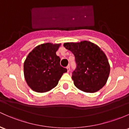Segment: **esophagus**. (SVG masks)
<instances>
[{
    "label": "esophagus",
    "mask_w": 129,
    "mask_h": 129,
    "mask_svg": "<svg viewBox=\"0 0 129 129\" xmlns=\"http://www.w3.org/2000/svg\"><path fill=\"white\" fill-rule=\"evenodd\" d=\"M66 69H67V72H68V73H69V72L70 71V65H68V66L67 67H66Z\"/></svg>",
    "instance_id": "34e87169"
}]
</instances>
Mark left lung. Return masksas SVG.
<instances>
[{
  "instance_id": "8db88e82",
  "label": "left lung",
  "mask_w": 129,
  "mask_h": 129,
  "mask_svg": "<svg viewBox=\"0 0 129 129\" xmlns=\"http://www.w3.org/2000/svg\"><path fill=\"white\" fill-rule=\"evenodd\" d=\"M63 46L75 56L77 68L72 73L74 85L87 93L96 92L103 88L110 73V65L103 51L87 41L66 42Z\"/></svg>"
}]
</instances>
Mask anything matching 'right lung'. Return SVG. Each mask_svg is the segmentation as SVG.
<instances>
[{"label":"right lung","instance_id":"obj_1","mask_svg":"<svg viewBox=\"0 0 129 129\" xmlns=\"http://www.w3.org/2000/svg\"><path fill=\"white\" fill-rule=\"evenodd\" d=\"M61 44L48 42L36 47L24 62V76L28 86L34 92L44 93L57 85L67 70L60 66L56 55Z\"/></svg>","mask_w":129,"mask_h":129}]
</instances>
